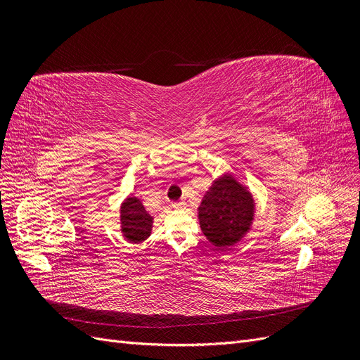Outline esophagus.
I'll use <instances>...</instances> for the list:
<instances>
[{"label": "esophagus", "mask_w": 360, "mask_h": 360, "mask_svg": "<svg viewBox=\"0 0 360 360\" xmlns=\"http://www.w3.org/2000/svg\"><path fill=\"white\" fill-rule=\"evenodd\" d=\"M184 205H186V202H184V201L172 202V207H174V209H177V210H180V209H184Z\"/></svg>", "instance_id": "34e87169"}]
</instances>
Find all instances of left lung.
Masks as SVG:
<instances>
[{"mask_svg": "<svg viewBox=\"0 0 360 360\" xmlns=\"http://www.w3.org/2000/svg\"><path fill=\"white\" fill-rule=\"evenodd\" d=\"M200 225L204 236L217 248L237 243L249 230L254 217V201L233 177L214 181L200 209Z\"/></svg>", "mask_w": 360, "mask_h": 360, "instance_id": "left-lung-1", "label": "left lung"}]
</instances>
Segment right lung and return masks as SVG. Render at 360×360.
Masks as SVG:
<instances>
[{
	"instance_id": "1",
	"label": "right lung",
	"mask_w": 360,
	"mask_h": 360,
	"mask_svg": "<svg viewBox=\"0 0 360 360\" xmlns=\"http://www.w3.org/2000/svg\"><path fill=\"white\" fill-rule=\"evenodd\" d=\"M151 221L153 217L146 212L138 198L130 197L122 205V228L127 240L143 242L150 236Z\"/></svg>"
}]
</instances>
